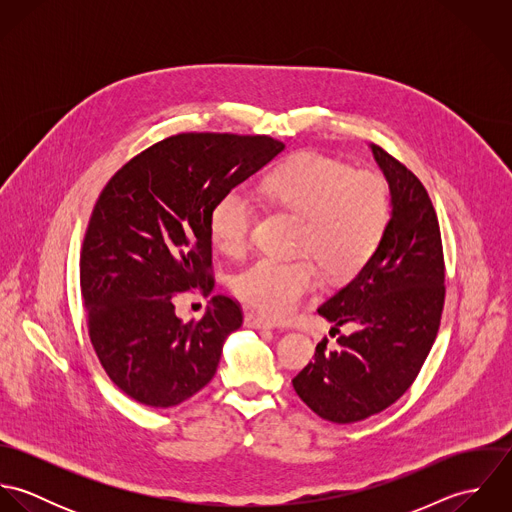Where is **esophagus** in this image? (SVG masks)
I'll return each mask as SVG.
<instances>
[{"mask_svg":"<svg viewBox=\"0 0 512 512\" xmlns=\"http://www.w3.org/2000/svg\"><path fill=\"white\" fill-rule=\"evenodd\" d=\"M244 325H246V327H252V329H272V323H270V321H266L264 317L254 315V313H246Z\"/></svg>","mask_w":512,"mask_h":512,"instance_id":"1","label":"esophagus"}]
</instances>
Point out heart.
Masks as SVG:
<instances>
[{"instance_id": "obj_1", "label": "heart", "mask_w": 512, "mask_h": 512, "mask_svg": "<svg viewBox=\"0 0 512 512\" xmlns=\"http://www.w3.org/2000/svg\"><path fill=\"white\" fill-rule=\"evenodd\" d=\"M262 193L301 217L297 252L319 262L331 278L357 272L376 250L390 219L386 181L370 171H353L329 155L305 151L274 167ZM254 201L232 189L211 213V234L220 252L240 256L252 238ZM317 268L310 258L262 256L232 278V292L272 319L290 317L315 290Z\"/></svg>"}]
</instances>
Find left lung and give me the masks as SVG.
<instances>
[{
  "label": "left lung",
  "mask_w": 512,
  "mask_h": 512,
  "mask_svg": "<svg viewBox=\"0 0 512 512\" xmlns=\"http://www.w3.org/2000/svg\"><path fill=\"white\" fill-rule=\"evenodd\" d=\"M388 187L392 215L361 272L317 311L351 335L315 347L295 378L297 396L323 420L351 424L394 404L416 380L436 335L445 264L438 215L422 181L380 146H370ZM331 329V331H333Z\"/></svg>",
  "instance_id": "8db88e82"
}]
</instances>
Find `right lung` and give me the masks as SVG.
<instances>
[{"instance_id":"right-lung-1","label":"right lung","mask_w":512,"mask_h":512,"mask_svg":"<svg viewBox=\"0 0 512 512\" xmlns=\"http://www.w3.org/2000/svg\"><path fill=\"white\" fill-rule=\"evenodd\" d=\"M284 144L270 136L177 134L130 159L102 189L80 252L92 347L110 380L140 404L169 408L211 382L242 309L213 295L181 321L175 295H209L211 213Z\"/></svg>"}]
</instances>
